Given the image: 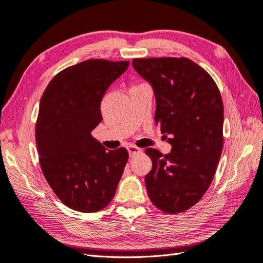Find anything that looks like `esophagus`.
<instances>
[{
    "mask_svg": "<svg viewBox=\"0 0 263 263\" xmlns=\"http://www.w3.org/2000/svg\"><path fill=\"white\" fill-rule=\"evenodd\" d=\"M127 151H128V153H129V156H130V157L135 156V155L139 154V153H141V152H142L141 148H138L137 146H134V145H130V146H128V147H127Z\"/></svg>",
    "mask_w": 263,
    "mask_h": 263,
    "instance_id": "esophagus-1",
    "label": "esophagus"
}]
</instances>
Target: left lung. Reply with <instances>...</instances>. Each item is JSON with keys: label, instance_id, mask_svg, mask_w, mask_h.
Masks as SVG:
<instances>
[{"label": "left lung", "instance_id": "8db88e82", "mask_svg": "<svg viewBox=\"0 0 263 263\" xmlns=\"http://www.w3.org/2000/svg\"><path fill=\"white\" fill-rule=\"evenodd\" d=\"M133 67L153 87L155 125L172 146L166 155L145 149L153 163L145 177L148 197L162 212L182 213L205 195L220 159L219 90L205 69L185 57L135 58Z\"/></svg>", "mask_w": 263, "mask_h": 263}]
</instances>
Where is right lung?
Listing matches in <instances>:
<instances>
[{"label":"right lung","mask_w":263,"mask_h":263,"mask_svg":"<svg viewBox=\"0 0 263 263\" xmlns=\"http://www.w3.org/2000/svg\"><path fill=\"white\" fill-rule=\"evenodd\" d=\"M129 62L89 60L58 73L39 104L36 144L40 166L60 200L95 213L111 201L128 161L120 147L107 151L92 136L101 100Z\"/></svg>","instance_id":"1"}]
</instances>
